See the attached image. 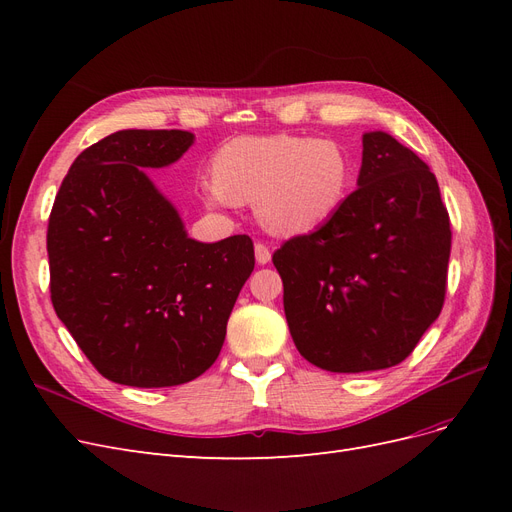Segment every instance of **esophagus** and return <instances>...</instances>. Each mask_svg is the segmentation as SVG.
<instances>
[{"label": "esophagus", "instance_id": "34e87169", "mask_svg": "<svg viewBox=\"0 0 512 512\" xmlns=\"http://www.w3.org/2000/svg\"><path fill=\"white\" fill-rule=\"evenodd\" d=\"M254 254H256L258 265H267V262L271 260V250H269L265 243H260V241L254 245Z\"/></svg>", "mask_w": 512, "mask_h": 512}]
</instances>
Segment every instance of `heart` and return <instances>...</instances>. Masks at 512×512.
I'll return each instance as SVG.
<instances>
[{
    "label": "heart",
    "instance_id": "1",
    "mask_svg": "<svg viewBox=\"0 0 512 512\" xmlns=\"http://www.w3.org/2000/svg\"><path fill=\"white\" fill-rule=\"evenodd\" d=\"M352 175V156L333 138L239 136L215 153L213 181L200 192L211 207L254 200L267 230L299 235L342 209Z\"/></svg>",
    "mask_w": 512,
    "mask_h": 512
}]
</instances>
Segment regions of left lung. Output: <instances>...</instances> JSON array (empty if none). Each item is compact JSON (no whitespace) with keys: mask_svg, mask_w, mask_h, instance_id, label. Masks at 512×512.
Here are the masks:
<instances>
[{"mask_svg":"<svg viewBox=\"0 0 512 512\" xmlns=\"http://www.w3.org/2000/svg\"><path fill=\"white\" fill-rule=\"evenodd\" d=\"M356 185L331 220L273 254L294 346L337 374L406 359L442 312L451 256L436 175L412 149L365 132Z\"/></svg>","mask_w":512,"mask_h":512,"instance_id":"obj_1","label":"left lung"}]
</instances>
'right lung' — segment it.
Segmentation results:
<instances>
[{"label":"right lung","instance_id":"right-lung-1","mask_svg":"<svg viewBox=\"0 0 512 512\" xmlns=\"http://www.w3.org/2000/svg\"><path fill=\"white\" fill-rule=\"evenodd\" d=\"M185 130H119L87 147L46 232L51 301L100 374L138 389L185 384L215 363L254 243L188 237L145 168L177 162Z\"/></svg>","mask_w":512,"mask_h":512}]
</instances>
